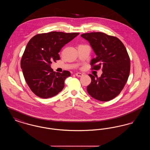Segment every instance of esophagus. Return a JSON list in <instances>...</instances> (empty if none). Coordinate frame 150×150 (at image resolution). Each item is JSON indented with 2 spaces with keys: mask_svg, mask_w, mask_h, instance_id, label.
Here are the masks:
<instances>
[{
  "mask_svg": "<svg viewBox=\"0 0 150 150\" xmlns=\"http://www.w3.org/2000/svg\"><path fill=\"white\" fill-rule=\"evenodd\" d=\"M75 75H76V76H78V77H81V76H82L83 75V74H81V73H80V72H77V73L75 74Z\"/></svg>",
  "mask_w": 150,
  "mask_h": 150,
  "instance_id": "1",
  "label": "esophagus"
}]
</instances>
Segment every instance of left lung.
Returning <instances> with one entry per match:
<instances>
[{
	"label": "left lung",
	"mask_w": 150,
	"mask_h": 150,
	"mask_svg": "<svg viewBox=\"0 0 150 150\" xmlns=\"http://www.w3.org/2000/svg\"><path fill=\"white\" fill-rule=\"evenodd\" d=\"M90 43L97 57L91 60V70L102 69L100 78L89 74L92 81L87 92L100 101H108L118 96L125 85L130 73V61L121 40L101 32L81 35Z\"/></svg>",
	"instance_id": "1"
}]
</instances>
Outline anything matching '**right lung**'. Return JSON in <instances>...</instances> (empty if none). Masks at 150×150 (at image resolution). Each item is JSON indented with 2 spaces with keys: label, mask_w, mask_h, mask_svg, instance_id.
Here are the masks:
<instances>
[{
  "label": "right lung",
  "mask_w": 150,
  "mask_h": 150,
  "mask_svg": "<svg viewBox=\"0 0 150 150\" xmlns=\"http://www.w3.org/2000/svg\"><path fill=\"white\" fill-rule=\"evenodd\" d=\"M79 34L52 31L37 34L30 40L22 57L21 67L28 85L36 96L48 98L64 89V80L71 75L70 72L53 71L50 64L60 59L58 53L61 48Z\"/></svg>",
  "instance_id": "obj_1"
}]
</instances>
